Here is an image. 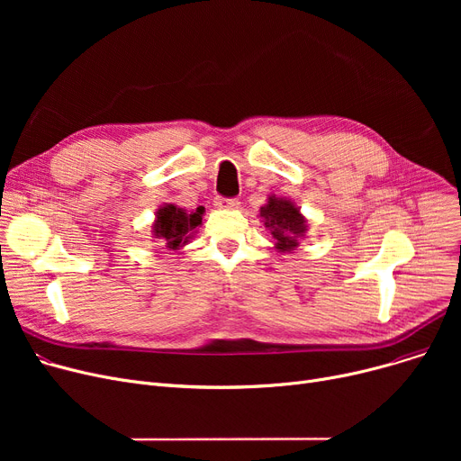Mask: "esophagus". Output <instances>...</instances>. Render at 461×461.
Masks as SVG:
<instances>
[{
  "instance_id": "obj_1",
  "label": "esophagus",
  "mask_w": 461,
  "mask_h": 461,
  "mask_svg": "<svg viewBox=\"0 0 461 461\" xmlns=\"http://www.w3.org/2000/svg\"><path fill=\"white\" fill-rule=\"evenodd\" d=\"M239 198H224V196H216L214 205L221 209H237L239 207Z\"/></svg>"
}]
</instances>
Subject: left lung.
I'll use <instances>...</instances> for the list:
<instances>
[{
	"mask_svg": "<svg viewBox=\"0 0 461 461\" xmlns=\"http://www.w3.org/2000/svg\"><path fill=\"white\" fill-rule=\"evenodd\" d=\"M261 216L265 218V226L271 228L278 250L297 247V237L306 230V222L292 202L271 198L267 205L261 207Z\"/></svg>",
	"mask_w": 461,
	"mask_h": 461,
	"instance_id": "obj_1",
	"label": "left lung"
}]
</instances>
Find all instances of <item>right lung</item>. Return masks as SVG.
<instances>
[{
	"label": "right lung",
	"mask_w": 461,
	"mask_h": 461,
	"mask_svg": "<svg viewBox=\"0 0 461 461\" xmlns=\"http://www.w3.org/2000/svg\"><path fill=\"white\" fill-rule=\"evenodd\" d=\"M203 207H198L196 212L186 214L176 205H166L157 212V224L153 226L155 235L164 239L167 249H179L190 239V231L202 224Z\"/></svg>",
	"instance_id": "obj_1"
}]
</instances>
